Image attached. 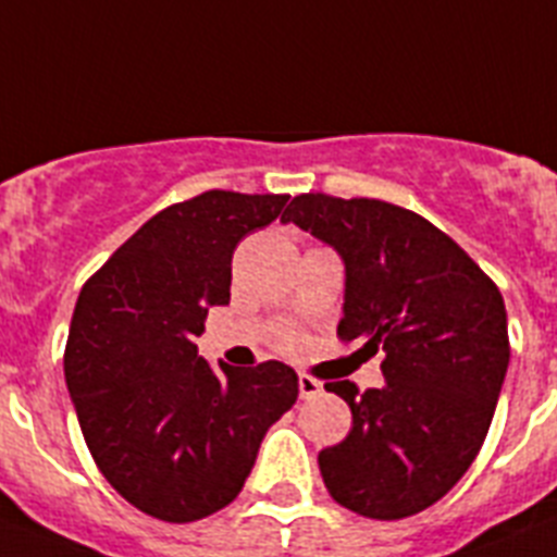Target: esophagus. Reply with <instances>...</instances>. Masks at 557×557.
<instances>
[{
  "instance_id": "obj_1",
  "label": "esophagus",
  "mask_w": 557,
  "mask_h": 557,
  "mask_svg": "<svg viewBox=\"0 0 557 557\" xmlns=\"http://www.w3.org/2000/svg\"><path fill=\"white\" fill-rule=\"evenodd\" d=\"M317 395H322V384L317 379H311V375H299V398L311 400Z\"/></svg>"
}]
</instances>
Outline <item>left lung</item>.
I'll list each match as a JSON object with an SVG mask.
<instances>
[{
	"instance_id": "8db88e82",
	"label": "left lung",
	"mask_w": 557,
	"mask_h": 557,
	"mask_svg": "<svg viewBox=\"0 0 557 557\" xmlns=\"http://www.w3.org/2000/svg\"><path fill=\"white\" fill-rule=\"evenodd\" d=\"M288 221L345 263L338 336L386 352L379 389L325 384L352 412L350 434L319 451L327 493L367 519L414 516L485 443L510 364L505 299L446 232L404 207L302 193Z\"/></svg>"
}]
</instances>
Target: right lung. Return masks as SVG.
I'll use <instances>...</instances> for the list:
<instances>
[{
	"label": "right lung",
	"mask_w": 557,
	"mask_h": 557,
	"mask_svg": "<svg viewBox=\"0 0 557 557\" xmlns=\"http://www.w3.org/2000/svg\"><path fill=\"white\" fill-rule=\"evenodd\" d=\"M288 196L210 190L145 221L77 297L64 375L109 485L185 524L230 505L269 425L299 395L283 361L221 370L198 356L212 306L230 302L232 251Z\"/></svg>",
	"instance_id": "right-lung-1"
}]
</instances>
